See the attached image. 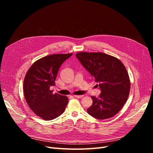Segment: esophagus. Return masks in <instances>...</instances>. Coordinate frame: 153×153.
<instances>
[{
  "label": "esophagus",
  "instance_id": "34e87169",
  "mask_svg": "<svg viewBox=\"0 0 153 153\" xmlns=\"http://www.w3.org/2000/svg\"><path fill=\"white\" fill-rule=\"evenodd\" d=\"M83 96H84V95H75L74 96V97L76 98H81Z\"/></svg>",
  "mask_w": 153,
  "mask_h": 153
}]
</instances>
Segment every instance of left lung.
Returning a JSON list of instances; mask_svg holds the SVG:
<instances>
[{"label":"left lung","instance_id":"left-lung-1","mask_svg":"<svg viewBox=\"0 0 153 153\" xmlns=\"http://www.w3.org/2000/svg\"><path fill=\"white\" fill-rule=\"evenodd\" d=\"M76 57L95 82L101 93L91 96L92 105L87 113L98 119H108L116 115L127 101L130 89L128 73L121 61L101 52H79Z\"/></svg>","mask_w":153,"mask_h":153}]
</instances>
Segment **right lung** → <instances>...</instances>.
Segmentation results:
<instances>
[{
	"label": "right lung",
	"mask_w": 153,
	"mask_h": 153,
	"mask_svg": "<svg viewBox=\"0 0 153 153\" xmlns=\"http://www.w3.org/2000/svg\"><path fill=\"white\" fill-rule=\"evenodd\" d=\"M72 53L53 54L36 61L27 71L24 82V96L30 109L38 116L50 121L60 116L68 103L66 96L52 93L59 69Z\"/></svg>",
	"instance_id": "1"
}]
</instances>
